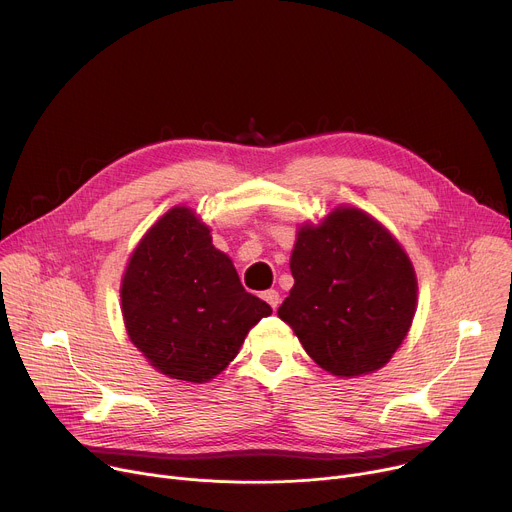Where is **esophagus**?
Returning <instances> with one entry per match:
<instances>
[{
    "instance_id": "1",
    "label": "esophagus",
    "mask_w": 512,
    "mask_h": 512,
    "mask_svg": "<svg viewBox=\"0 0 512 512\" xmlns=\"http://www.w3.org/2000/svg\"><path fill=\"white\" fill-rule=\"evenodd\" d=\"M262 299H264L272 309H276V307L280 305V295H278V291H274V289L264 291V293H262Z\"/></svg>"
}]
</instances>
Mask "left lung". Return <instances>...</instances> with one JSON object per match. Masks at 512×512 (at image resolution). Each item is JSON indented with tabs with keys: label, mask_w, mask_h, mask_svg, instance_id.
Listing matches in <instances>:
<instances>
[{
	"label": "left lung",
	"mask_w": 512,
	"mask_h": 512,
	"mask_svg": "<svg viewBox=\"0 0 512 512\" xmlns=\"http://www.w3.org/2000/svg\"><path fill=\"white\" fill-rule=\"evenodd\" d=\"M295 285L278 317L327 372L356 378L401 348L417 309L415 268L382 223L337 207L305 223L291 254Z\"/></svg>",
	"instance_id": "left-lung-1"
}]
</instances>
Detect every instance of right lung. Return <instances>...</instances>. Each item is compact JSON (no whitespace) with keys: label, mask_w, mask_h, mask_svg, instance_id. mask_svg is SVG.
I'll return each mask as SVG.
<instances>
[{"label":"right lung","mask_w":512,"mask_h":512,"mask_svg":"<svg viewBox=\"0 0 512 512\" xmlns=\"http://www.w3.org/2000/svg\"><path fill=\"white\" fill-rule=\"evenodd\" d=\"M120 297L128 335L150 366L197 384L225 370L248 331L272 313L246 293L230 256L189 207L166 211L144 234Z\"/></svg>","instance_id":"right-lung-1"}]
</instances>
